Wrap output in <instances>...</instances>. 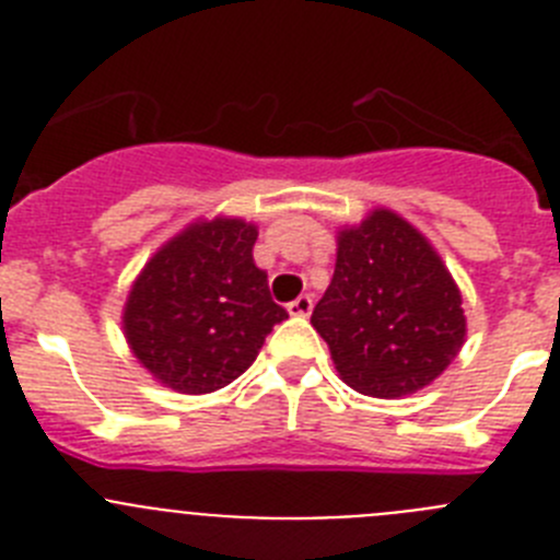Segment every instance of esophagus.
I'll return each mask as SVG.
<instances>
[{
	"mask_svg": "<svg viewBox=\"0 0 560 560\" xmlns=\"http://www.w3.org/2000/svg\"><path fill=\"white\" fill-rule=\"evenodd\" d=\"M311 308H314V300H311V294L296 296V300H291V303H289V314L291 316H308Z\"/></svg>",
	"mask_w": 560,
	"mask_h": 560,
	"instance_id": "esophagus-1",
	"label": "esophagus"
}]
</instances>
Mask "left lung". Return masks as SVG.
Wrapping results in <instances>:
<instances>
[{"label": "left lung", "mask_w": 560, "mask_h": 560, "mask_svg": "<svg viewBox=\"0 0 560 560\" xmlns=\"http://www.w3.org/2000/svg\"><path fill=\"white\" fill-rule=\"evenodd\" d=\"M311 325L341 378L373 398L432 384L465 341L452 275L427 237L389 210L341 232L334 280Z\"/></svg>", "instance_id": "left-lung-1"}]
</instances>
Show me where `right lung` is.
I'll return each instance as SVG.
<instances>
[{
	"mask_svg": "<svg viewBox=\"0 0 560 560\" xmlns=\"http://www.w3.org/2000/svg\"><path fill=\"white\" fill-rule=\"evenodd\" d=\"M257 230L237 219L192 224L151 257L128 294L126 339L142 368L176 393L226 387L289 319L252 260Z\"/></svg>",
	"mask_w": 560,
	"mask_h": 560,
	"instance_id": "obj_1",
	"label": "right lung"
}]
</instances>
